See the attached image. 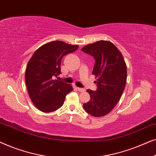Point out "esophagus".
Returning <instances> with one entry per match:
<instances>
[{"label":"esophagus","mask_w":156,"mask_h":156,"mask_svg":"<svg viewBox=\"0 0 156 156\" xmlns=\"http://www.w3.org/2000/svg\"><path fill=\"white\" fill-rule=\"evenodd\" d=\"M78 91H80V92H83V91H85V89L84 88H80V87H77Z\"/></svg>","instance_id":"obj_1"}]
</instances>
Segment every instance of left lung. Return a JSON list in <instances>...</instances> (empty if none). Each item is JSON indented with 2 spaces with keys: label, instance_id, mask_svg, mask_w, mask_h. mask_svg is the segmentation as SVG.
Here are the masks:
<instances>
[{
  "label": "left lung",
  "instance_id": "8db88e82",
  "mask_svg": "<svg viewBox=\"0 0 156 156\" xmlns=\"http://www.w3.org/2000/svg\"><path fill=\"white\" fill-rule=\"evenodd\" d=\"M82 51L94 58L92 74L98 78L97 90H87L91 99L83 104V107L93 116H105L116 105L124 90L127 78L124 59L109 41L101 40L89 44Z\"/></svg>",
  "mask_w": 156,
  "mask_h": 156
}]
</instances>
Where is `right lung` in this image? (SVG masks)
I'll use <instances>...</instances> for the list:
<instances>
[{
    "instance_id": "add662e5",
    "label": "right lung",
    "mask_w": 156,
    "mask_h": 156,
    "mask_svg": "<svg viewBox=\"0 0 156 156\" xmlns=\"http://www.w3.org/2000/svg\"><path fill=\"white\" fill-rule=\"evenodd\" d=\"M78 48L59 40L50 42L38 48L30 59L25 83L32 101L41 112L58 109L63 105L66 95L73 90L72 85L53 78L61 74L62 58Z\"/></svg>"
}]
</instances>
